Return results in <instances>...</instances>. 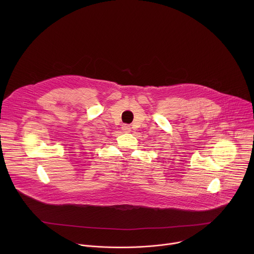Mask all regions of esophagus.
<instances>
[{"instance_id":"34e87169","label":"esophagus","mask_w":254,"mask_h":254,"mask_svg":"<svg viewBox=\"0 0 254 254\" xmlns=\"http://www.w3.org/2000/svg\"><path fill=\"white\" fill-rule=\"evenodd\" d=\"M122 129L124 132H129L130 131V127L128 125H123Z\"/></svg>"}]
</instances>
